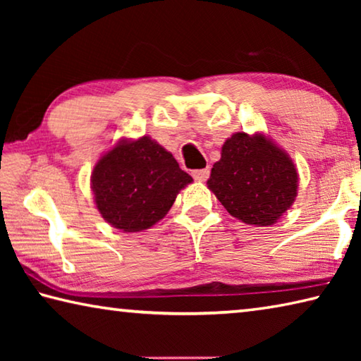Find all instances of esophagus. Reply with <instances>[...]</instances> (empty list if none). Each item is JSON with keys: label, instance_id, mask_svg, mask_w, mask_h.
Returning a JSON list of instances; mask_svg holds the SVG:
<instances>
[{"label": "esophagus", "instance_id": "1", "mask_svg": "<svg viewBox=\"0 0 361 361\" xmlns=\"http://www.w3.org/2000/svg\"><path fill=\"white\" fill-rule=\"evenodd\" d=\"M210 176V169H199V170H192V178L197 181H207Z\"/></svg>", "mask_w": 361, "mask_h": 361}]
</instances>
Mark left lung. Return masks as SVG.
Masks as SVG:
<instances>
[{
    "instance_id": "1",
    "label": "left lung",
    "mask_w": 361,
    "mask_h": 361,
    "mask_svg": "<svg viewBox=\"0 0 361 361\" xmlns=\"http://www.w3.org/2000/svg\"><path fill=\"white\" fill-rule=\"evenodd\" d=\"M207 185L232 216L271 226L295 200L298 172L288 154L271 140L239 132L224 142Z\"/></svg>"
}]
</instances>
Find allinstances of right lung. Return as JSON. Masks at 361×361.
Returning <instances> with one entry per match:
<instances>
[{
	"instance_id": "1",
	"label": "right lung",
	"mask_w": 361,
	"mask_h": 361,
	"mask_svg": "<svg viewBox=\"0 0 361 361\" xmlns=\"http://www.w3.org/2000/svg\"><path fill=\"white\" fill-rule=\"evenodd\" d=\"M192 181L169 151L149 137L114 146L92 172L97 209L114 228H151L173 205L180 189Z\"/></svg>"
}]
</instances>
